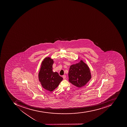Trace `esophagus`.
Masks as SVG:
<instances>
[{
    "label": "esophagus",
    "instance_id": "34e87169",
    "mask_svg": "<svg viewBox=\"0 0 127 127\" xmlns=\"http://www.w3.org/2000/svg\"><path fill=\"white\" fill-rule=\"evenodd\" d=\"M63 79H65L66 78V75H63Z\"/></svg>",
    "mask_w": 127,
    "mask_h": 127
}]
</instances>
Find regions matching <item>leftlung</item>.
Returning a JSON list of instances; mask_svg holds the SVG:
<instances>
[{"label":"left lung","mask_w":127,"mask_h":127,"mask_svg":"<svg viewBox=\"0 0 127 127\" xmlns=\"http://www.w3.org/2000/svg\"><path fill=\"white\" fill-rule=\"evenodd\" d=\"M68 76L69 82L79 88L85 86L92 77L89 67L82 60L70 66Z\"/></svg>","instance_id":"left-lung-1"}]
</instances>
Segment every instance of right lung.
I'll list each match as a JSON object with an SVG mask.
<instances>
[{"label":"right lung","mask_w":127,"mask_h":127,"mask_svg":"<svg viewBox=\"0 0 127 127\" xmlns=\"http://www.w3.org/2000/svg\"><path fill=\"white\" fill-rule=\"evenodd\" d=\"M54 62L53 59L50 57L45 58L41 62L38 76L41 86L50 92L56 88L63 79L58 72L52 71Z\"/></svg>","instance_id":"add662e5"}]
</instances>
